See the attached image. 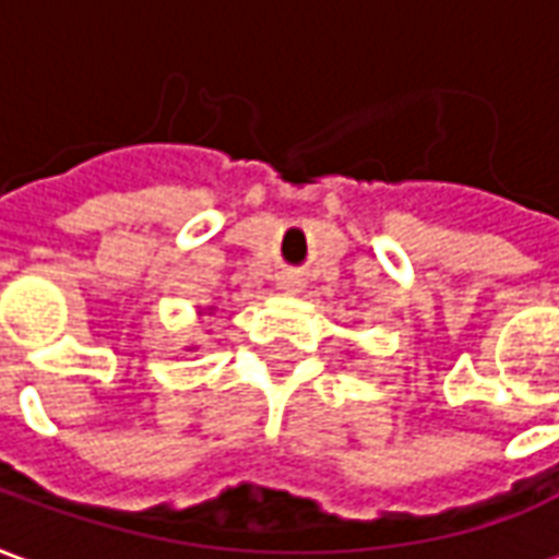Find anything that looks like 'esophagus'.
Instances as JSON below:
<instances>
[{
  "label": "esophagus",
  "mask_w": 559,
  "mask_h": 559,
  "mask_svg": "<svg viewBox=\"0 0 559 559\" xmlns=\"http://www.w3.org/2000/svg\"><path fill=\"white\" fill-rule=\"evenodd\" d=\"M278 287L284 293H299L302 290V278H299V275H293V272H284V275L278 278Z\"/></svg>",
  "instance_id": "34e87169"
}]
</instances>
